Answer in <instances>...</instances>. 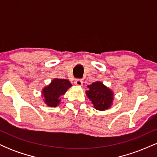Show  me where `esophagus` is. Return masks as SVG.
<instances>
[{"instance_id":"esophagus-1","label":"esophagus","mask_w":157,"mask_h":157,"mask_svg":"<svg viewBox=\"0 0 157 157\" xmlns=\"http://www.w3.org/2000/svg\"><path fill=\"white\" fill-rule=\"evenodd\" d=\"M75 85H77V86H82V83H83V82H82V80H81V79H77L75 81Z\"/></svg>"}]
</instances>
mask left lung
<instances>
[{
  "instance_id": "8db88e82",
  "label": "left lung",
  "mask_w": 157,
  "mask_h": 157,
  "mask_svg": "<svg viewBox=\"0 0 157 157\" xmlns=\"http://www.w3.org/2000/svg\"><path fill=\"white\" fill-rule=\"evenodd\" d=\"M89 91L86 94L97 110L104 111L111 105L113 101V92L102 82H95L88 86Z\"/></svg>"
}]
</instances>
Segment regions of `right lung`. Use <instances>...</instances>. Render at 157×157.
<instances>
[{"instance_id": "right-lung-1", "label": "right lung", "mask_w": 157, "mask_h": 157, "mask_svg": "<svg viewBox=\"0 0 157 157\" xmlns=\"http://www.w3.org/2000/svg\"><path fill=\"white\" fill-rule=\"evenodd\" d=\"M71 86V82L68 80L54 79L51 83L43 90L42 94L45 98L44 102L48 106L56 107L60 101V97L63 95Z\"/></svg>"}]
</instances>
